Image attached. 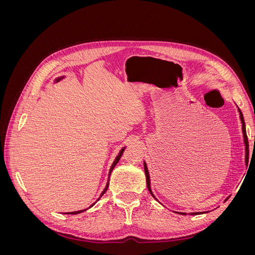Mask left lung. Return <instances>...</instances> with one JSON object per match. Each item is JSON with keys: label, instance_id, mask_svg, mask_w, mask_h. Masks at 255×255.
<instances>
[{"label": "left lung", "instance_id": "obj_1", "mask_svg": "<svg viewBox=\"0 0 255 255\" xmlns=\"http://www.w3.org/2000/svg\"><path fill=\"white\" fill-rule=\"evenodd\" d=\"M238 109V107H237ZM238 113H239V118H241L242 121V128H243V136H244V143H245V151H246V155H245V161H246V165H248V161H249V142H248V137H247V132H246V125H245V119H244V116L243 113L241 112V110L238 109ZM143 168H144V173H145V179H146V186H148V189L150 191V194L152 195V197L157 200L155 198V196L153 195L152 189H151V181H150V174H149V170H148V167H146L145 161H143ZM228 200V199H226ZM158 201V200H157ZM159 202V201H158ZM204 213V212H203ZM202 212H196V213H190V215H200V214H203ZM177 214H182V215H186L185 213H180L177 212Z\"/></svg>", "mask_w": 255, "mask_h": 255}]
</instances>
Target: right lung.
Masks as SVG:
<instances>
[{"label":"right lung","instance_id":"obj_1","mask_svg":"<svg viewBox=\"0 0 255 255\" xmlns=\"http://www.w3.org/2000/svg\"><path fill=\"white\" fill-rule=\"evenodd\" d=\"M65 78V76H60V78H57L56 80H55V83H57V82H59L60 80H63ZM125 150H126V146H123V148L120 150V152H119V154H118V155H117V157H116L115 158V160H114V163H113V165H112V167H111V169H110V172H109V174L111 175V173H112V171L114 170V168H115V166L116 165H117L118 164V161H119V159L121 158V156H122V154H123V152H125ZM109 175V176H110ZM109 183H110V177H109V181H107V184H106V186H105V188H104V190L102 191V194H101V196H100L99 197V199L97 200V201L96 202H98L99 201V200H100V198H101L104 194H105V192H106V190H107V188H109ZM96 202L94 203V204H92V205H90L88 208H90L91 206H94L95 204H96ZM88 208H86V210H88ZM86 210H82V211H76V212H69V213H64V214H69V215H76V214H80V213H83V212H85V211H86Z\"/></svg>","mask_w":255,"mask_h":255}]
</instances>
